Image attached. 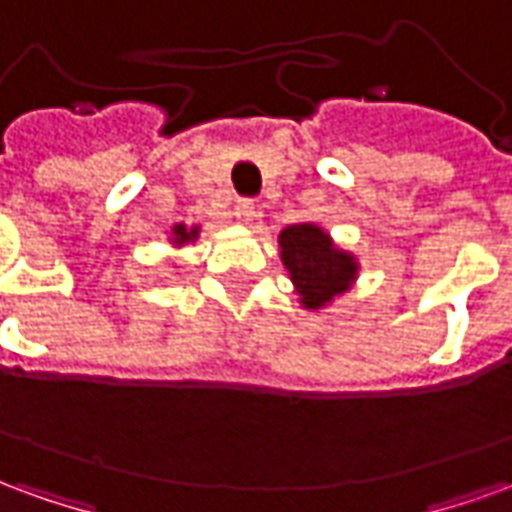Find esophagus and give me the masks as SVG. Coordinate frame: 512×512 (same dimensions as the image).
<instances>
[{
    "label": "esophagus",
    "instance_id": "1",
    "mask_svg": "<svg viewBox=\"0 0 512 512\" xmlns=\"http://www.w3.org/2000/svg\"><path fill=\"white\" fill-rule=\"evenodd\" d=\"M235 219L244 224H252L257 219V205L252 200H238L235 202Z\"/></svg>",
    "mask_w": 512,
    "mask_h": 512
}]
</instances>
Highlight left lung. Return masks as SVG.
I'll return each mask as SVG.
<instances>
[{
  "mask_svg": "<svg viewBox=\"0 0 512 512\" xmlns=\"http://www.w3.org/2000/svg\"><path fill=\"white\" fill-rule=\"evenodd\" d=\"M279 255L304 310H323L337 296L351 290L359 277V263L351 252L334 244L318 224H290L279 233Z\"/></svg>",
  "mask_w": 512,
  "mask_h": 512,
  "instance_id": "obj_1",
  "label": "left lung"
}]
</instances>
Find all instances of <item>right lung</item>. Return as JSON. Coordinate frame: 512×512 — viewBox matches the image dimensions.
Instances as JSON below:
<instances>
[{
	"mask_svg": "<svg viewBox=\"0 0 512 512\" xmlns=\"http://www.w3.org/2000/svg\"><path fill=\"white\" fill-rule=\"evenodd\" d=\"M197 238H200V224H194V227H186V224H175V227H172V238H169V241H172V246H186V244H191V241H197Z\"/></svg>",
	"mask_w": 512,
	"mask_h": 512,
	"instance_id": "obj_1",
	"label": "right lung"
}]
</instances>
